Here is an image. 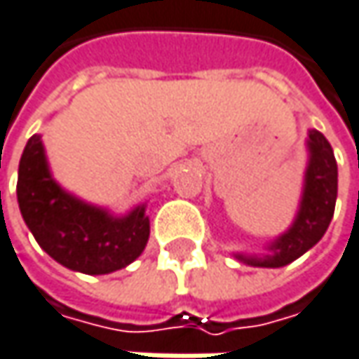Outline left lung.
<instances>
[{"label": "left lung", "mask_w": 359, "mask_h": 359, "mask_svg": "<svg viewBox=\"0 0 359 359\" xmlns=\"http://www.w3.org/2000/svg\"><path fill=\"white\" fill-rule=\"evenodd\" d=\"M303 193L290 227L264 245L262 254H233L240 262L256 268H283L294 262L325 236L337 199V162L327 137L309 130Z\"/></svg>", "instance_id": "8db88e82"}]
</instances>
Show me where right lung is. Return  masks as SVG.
I'll return each instance as SVG.
<instances>
[{
  "label": "right lung",
  "instance_id": "1",
  "mask_svg": "<svg viewBox=\"0 0 359 359\" xmlns=\"http://www.w3.org/2000/svg\"><path fill=\"white\" fill-rule=\"evenodd\" d=\"M18 205L40 248L65 268L109 274L144 252L150 238L146 203L126 215L79 199L50 172L42 136L34 134L20 158Z\"/></svg>",
  "mask_w": 359,
  "mask_h": 359
}]
</instances>
